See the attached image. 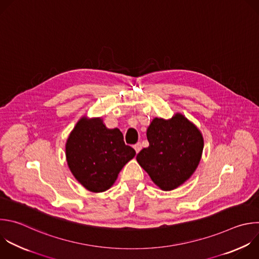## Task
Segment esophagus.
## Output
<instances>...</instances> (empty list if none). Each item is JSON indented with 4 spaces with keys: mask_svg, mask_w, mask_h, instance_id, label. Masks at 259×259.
<instances>
[{
    "mask_svg": "<svg viewBox=\"0 0 259 259\" xmlns=\"http://www.w3.org/2000/svg\"><path fill=\"white\" fill-rule=\"evenodd\" d=\"M141 147H142V145H141V143H140V142H138V143H136V144L134 145V149H135V151H136L137 153L140 151Z\"/></svg>",
    "mask_w": 259,
    "mask_h": 259,
    "instance_id": "34e87169",
    "label": "esophagus"
}]
</instances>
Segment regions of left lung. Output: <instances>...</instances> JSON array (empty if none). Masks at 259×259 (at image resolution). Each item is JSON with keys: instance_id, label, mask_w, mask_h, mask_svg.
Masks as SVG:
<instances>
[{"instance_id": "obj_1", "label": "left lung", "mask_w": 259, "mask_h": 259, "mask_svg": "<svg viewBox=\"0 0 259 259\" xmlns=\"http://www.w3.org/2000/svg\"><path fill=\"white\" fill-rule=\"evenodd\" d=\"M146 136L149 145L139 151L136 159L151 180L164 191L173 190L188 180L203 149L199 130L177 114L167 121L155 118Z\"/></svg>"}]
</instances>
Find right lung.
I'll return each instance as SVG.
<instances>
[{
  "label": "right lung",
  "instance_id": "add662e5",
  "mask_svg": "<svg viewBox=\"0 0 259 259\" xmlns=\"http://www.w3.org/2000/svg\"><path fill=\"white\" fill-rule=\"evenodd\" d=\"M135 154L134 148L125 144L122 132L107 128L100 118L81 119L66 143L72 174L92 192L108 190Z\"/></svg>",
  "mask_w": 259,
  "mask_h": 259
}]
</instances>
